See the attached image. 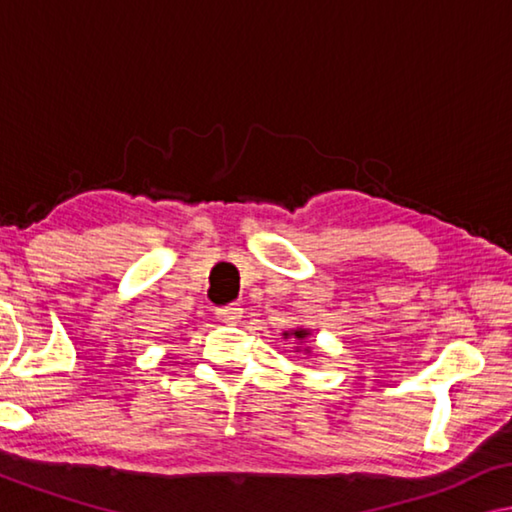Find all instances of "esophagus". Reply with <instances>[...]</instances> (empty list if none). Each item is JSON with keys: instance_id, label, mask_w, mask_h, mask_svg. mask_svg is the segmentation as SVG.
Returning a JSON list of instances; mask_svg holds the SVG:
<instances>
[{"instance_id": "esophagus-1", "label": "esophagus", "mask_w": 512, "mask_h": 512, "mask_svg": "<svg viewBox=\"0 0 512 512\" xmlns=\"http://www.w3.org/2000/svg\"><path fill=\"white\" fill-rule=\"evenodd\" d=\"M241 314H244V309H241L239 305H232V307H221V309H216V318H219L221 323H228V325H235V323H239Z\"/></svg>"}]
</instances>
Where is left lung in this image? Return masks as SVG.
Returning <instances> with one entry per match:
<instances>
[{
  "instance_id": "left-lung-1",
  "label": "left lung",
  "mask_w": 512,
  "mask_h": 512,
  "mask_svg": "<svg viewBox=\"0 0 512 512\" xmlns=\"http://www.w3.org/2000/svg\"><path fill=\"white\" fill-rule=\"evenodd\" d=\"M307 336H309V329H302V327L291 329V332H284V339H296L298 343H305ZM305 350L309 352V348H305Z\"/></svg>"
}]
</instances>
